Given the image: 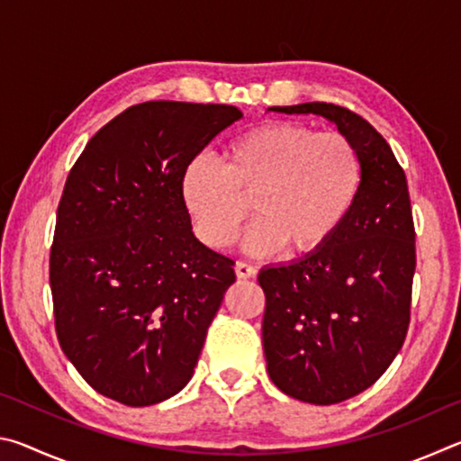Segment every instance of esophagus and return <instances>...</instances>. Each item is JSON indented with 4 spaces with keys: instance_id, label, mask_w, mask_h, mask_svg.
I'll use <instances>...</instances> for the list:
<instances>
[{
    "instance_id": "1",
    "label": "esophagus",
    "mask_w": 461,
    "mask_h": 461,
    "mask_svg": "<svg viewBox=\"0 0 461 461\" xmlns=\"http://www.w3.org/2000/svg\"><path fill=\"white\" fill-rule=\"evenodd\" d=\"M256 275H258V270H256L252 264H248V262H238L236 264V276L238 278H254Z\"/></svg>"
}]
</instances>
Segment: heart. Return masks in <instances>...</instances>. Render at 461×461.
Wrapping results in <instances>:
<instances>
[{
  "mask_svg": "<svg viewBox=\"0 0 461 461\" xmlns=\"http://www.w3.org/2000/svg\"><path fill=\"white\" fill-rule=\"evenodd\" d=\"M364 181L362 156L339 131L301 122H268L241 131L223 148L221 167L194 160L185 170L183 197L199 238L223 248L252 212L246 246L256 254L286 248L315 254L338 236Z\"/></svg>",
  "mask_w": 461,
  "mask_h": 461,
  "instance_id": "heart-1",
  "label": "heart"
}]
</instances>
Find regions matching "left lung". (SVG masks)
<instances>
[{
  "instance_id": "left-lung-1",
  "label": "left lung",
  "mask_w": 461,
  "mask_h": 461,
  "mask_svg": "<svg viewBox=\"0 0 461 461\" xmlns=\"http://www.w3.org/2000/svg\"><path fill=\"white\" fill-rule=\"evenodd\" d=\"M272 109L323 115L362 156L360 197L338 236L258 275L270 380L296 401L335 404L372 386L407 338L417 267L407 176L380 131L352 109L319 101Z\"/></svg>"
}]
</instances>
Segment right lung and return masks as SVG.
<instances>
[{
    "instance_id": "1",
    "label": "right lung",
    "mask_w": 461,
    "mask_h": 461,
    "mask_svg": "<svg viewBox=\"0 0 461 461\" xmlns=\"http://www.w3.org/2000/svg\"><path fill=\"white\" fill-rule=\"evenodd\" d=\"M244 113L146 101L105 123L67 176L50 246L54 330L99 394L128 407L185 388L233 260L193 236L186 167Z\"/></svg>"
}]
</instances>
